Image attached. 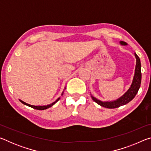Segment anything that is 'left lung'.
Returning a JSON list of instances; mask_svg holds the SVG:
<instances>
[{
	"instance_id": "obj_1",
	"label": "left lung",
	"mask_w": 151,
	"mask_h": 151,
	"mask_svg": "<svg viewBox=\"0 0 151 151\" xmlns=\"http://www.w3.org/2000/svg\"><path fill=\"white\" fill-rule=\"evenodd\" d=\"M121 45H126L127 43L123 41L121 42ZM135 57L137 59V63H136V68H135V73H134V76L133 78V81L131 85V88L129 89L126 93H125L123 96L121 98L119 99L118 100L112 101V102H102L101 101L98 100L94 97L92 96L93 100L103 107L108 109H115L118 108V107L124 105V104L129 103L131 101L132 99L134 98L136 96L137 93H138V91L140 86V83H141V71H140V68H141V65H140V60L139 57H138L136 53H134Z\"/></svg>"
}]
</instances>
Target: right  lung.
Here are the masks:
<instances>
[{
    "label": "right lung",
    "instance_id": "1",
    "mask_svg": "<svg viewBox=\"0 0 151 151\" xmlns=\"http://www.w3.org/2000/svg\"><path fill=\"white\" fill-rule=\"evenodd\" d=\"M58 100H59V98H58V99H57V100L55 102H54V103H53L49 104V105H47V106H34V105H30V104H27V103H24V102H23V101H21V100H20V101L21 102V103H22V104H25V105H27V106H28L31 107V108H32V109H37V110H40V111H42V110L47 109H48V108H50V107H51L52 106H53L56 103H57V102Z\"/></svg>",
    "mask_w": 151,
    "mask_h": 151
}]
</instances>
